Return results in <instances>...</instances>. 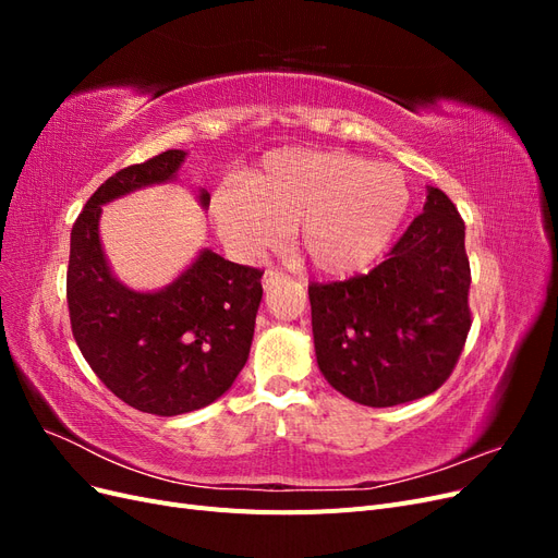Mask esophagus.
Returning a JSON list of instances; mask_svg holds the SVG:
<instances>
[{
    "instance_id": "1",
    "label": "esophagus",
    "mask_w": 558,
    "mask_h": 558,
    "mask_svg": "<svg viewBox=\"0 0 558 558\" xmlns=\"http://www.w3.org/2000/svg\"><path fill=\"white\" fill-rule=\"evenodd\" d=\"M283 279V272H279V269H267L265 277H263V286L265 289H272L275 283H279Z\"/></svg>"
}]
</instances>
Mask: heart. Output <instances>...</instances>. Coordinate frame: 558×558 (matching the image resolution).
I'll list each match as a JSON object with an SVG mask.
<instances>
[{"instance_id":"obj_1","label":"heart","mask_w":558,"mask_h":558,"mask_svg":"<svg viewBox=\"0 0 558 558\" xmlns=\"http://www.w3.org/2000/svg\"><path fill=\"white\" fill-rule=\"evenodd\" d=\"M410 205L404 174L344 150L279 148L246 181L218 185L211 218L238 258L279 248L291 228L314 272L347 277L367 267L393 240Z\"/></svg>"}]
</instances>
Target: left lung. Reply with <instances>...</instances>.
Masks as SVG:
<instances>
[{
    "label": "left lung",
    "mask_w": 558,
    "mask_h": 558,
    "mask_svg": "<svg viewBox=\"0 0 558 558\" xmlns=\"http://www.w3.org/2000/svg\"><path fill=\"white\" fill-rule=\"evenodd\" d=\"M465 223L428 189L388 258L367 275L310 283L316 363L328 384L367 408L430 396L459 363L472 326Z\"/></svg>",
    "instance_id": "8db88e82"
}]
</instances>
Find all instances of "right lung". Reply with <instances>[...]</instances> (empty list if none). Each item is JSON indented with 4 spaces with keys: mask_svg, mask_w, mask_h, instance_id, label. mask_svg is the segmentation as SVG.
Instances as JSON below:
<instances>
[{
    "mask_svg": "<svg viewBox=\"0 0 558 558\" xmlns=\"http://www.w3.org/2000/svg\"><path fill=\"white\" fill-rule=\"evenodd\" d=\"M183 158V150H165L99 185L72 228L66 267V305L83 359L113 396L158 416L207 408L228 391L248 359L263 300V269L209 248L158 293L130 291L109 272L97 230L102 205L174 179ZM199 202L209 205L207 191Z\"/></svg>",
    "mask_w": 558,
    "mask_h": 558,
    "instance_id": "obj_1",
    "label": "right lung"
}]
</instances>
